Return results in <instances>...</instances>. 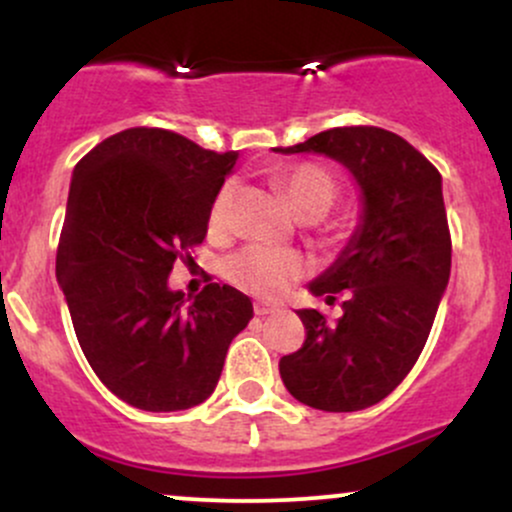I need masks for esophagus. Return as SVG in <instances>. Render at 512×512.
Instances as JSON below:
<instances>
[{"label":"esophagus","instance_id":"34e87169","mask_svg":"<svg viewBox=\"0 0 512 512\" xmlns=\"http://www.w3.org/2000/svg\"><path fill=\"white\" fill-rule=\"evenodd\" d=\"M272 313H279V305H272V303H264V301H257L255 303V315H272Z\"/></svg>","mask_w":512,"mask_h":512}]
</instances>
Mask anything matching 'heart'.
I'll list each match as a JSON object with an SVG mask.
<instances>
[{
  "label": "heart",
  "mask_w": 512,
  "mask_h": 512,
  "mask_svg": "<svg viewBox=\"0 0 512 512\" xmlns=\"http://www.w3.org/2000/svg\"><path fill=\"white\" fill-rule=\"evenodd\" d=\"M281 187H284L286 202L293 214L301 221H317L332 209L334 199L339 195L337 182L325 168L313 166V163H301L293 166L281 175ZM233 187L223 185L216 192L214 202L209 209V233L211 236H223L228 228V214H231ZM303 274L301 257L293 252L264 248V245H248L231 260L226 262V276L238 286V289L255 293L262 298L281 296L293 279Z\"/></svg>",
  "instance_id": "1"
}]
</instances>
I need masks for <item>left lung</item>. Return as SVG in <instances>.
<instances>
[{
    "label": "left lung",
    "instance_id": "1",
    "mask_svg": "<svg viewBox=\"0 0 512 512\" xmlns=\"http://www.w3.org/2000/svg\"><path fill=\"white\" fill-rule=\"evenodd\" d=\"M281 154L342 163L361 190V216L342 255L308 289L344 315L298 310L305 342L279 361L286 390L322 411L378 404L407 378L450 279L443 180L424 154L380 127H334Z\"/></svg>",
    "mask_w": 512,
    "mask_h": 512
}]
</instances>
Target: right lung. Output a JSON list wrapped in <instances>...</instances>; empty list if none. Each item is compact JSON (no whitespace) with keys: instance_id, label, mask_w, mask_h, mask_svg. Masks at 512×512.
<instances>
[{"instance_id":"obj_1","label":"right lung","mask_w":512,"mask_h":512,"mask_svg":"<svg viewBox=\"0 0 512 512\" xmlns=\"http://www.w3.org/2000/svg\"><path fill=\"white\" fill-rule=\"evenodd\" d=\"M236 161V151L132 127L76 163L57 281L86 361L132 407L202 404L248 327L252 303L233 286L209 284L195 298L168 286L173 262L207 236L211 202Z\"/></svg>"}]
</instances>
